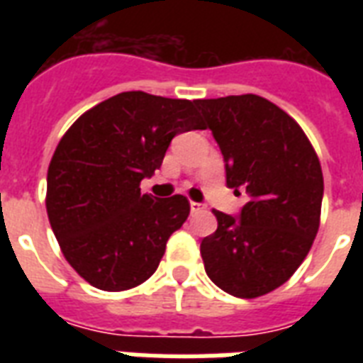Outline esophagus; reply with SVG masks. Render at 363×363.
I'll return each mask as SVG.
<instances>
[{"label": "esophagus", "instance_id": "34e87169", "mask_svg": "<svg viewBox=\"0 0 363 363\" xmlns=\"http://www.w3.org/2000/svg\"><path fill=\"white\" fill-rule=\"evenodd\" d=\"M190 211H192V213H201V211H205V205L196 203V201H190Z\"/></svg>", "mask_w": 363, "mask_h": 363}]
</instances>
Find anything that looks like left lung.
<instances>
[{"mask_svg":"<svg viewBox=\"0 0 363 363\" xmlns=\"http://www.w3.org/2000/svg\"><path fill=\"white\" fill-rule=\"evenodd\" d=\"M226 162L228 188H245L239 218L213 211L201 241L205 271L235 298H259L296 273L320 226L324 179L315 148L292 116L256 94L198 99Z\"/></svg>","mask_w":363,"mask_h":363,"instance_id":"left-lung-1","label":"left lung"}]
</instances>
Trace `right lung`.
Here are the masks:
<instances>
[{
    "label": "right lung",
    "mask_w": 363,
    "mask_h": 363,
    "mask_svg": "<svg viewBox=\"0 0 363 363\" xmlns=\"http://www.w3.org/2000/svg\"><path fill=\"white\" fill-rule=\"evenodd\" d=\"M203 130L196 101L141 92L105 99L60 139L47 173V215L69 265L92 286L122 292L158 267L190 215L181 194L158 199L141 181L177 133Z\"/></svg>",
    "instance_id": "add662e5"
}]
</instances>
